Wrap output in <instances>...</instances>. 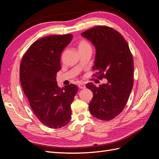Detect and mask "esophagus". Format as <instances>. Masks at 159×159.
Segmentation results:
<instances>
[{"label": "esophagus", "instance_id": "obj_1", "mask_svg": "<svg viewBox=\"0 0 159 159\" xmlns=\"http://www.w3.org/2000/svg\"><path fill=\"white\" fill-rule=\"evenodd\" d=\"M78 88L80 89H85V85L82 83H80L78 84Z\"/></svg>", "mask_w": 159, "mask_h": 159}]
</instances>
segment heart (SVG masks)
<instances>
[{"label":"heart","mask_w":159,"mask_h":159,"mask_svg":"<svg viewBox=\"0 0 159 159\" xmlns=\"http://www.w3.org/2000/svg\"><path fill=\"white\" fill-rule=\"evenodd\" d=\"M88 48H91V46L88 42H87L85 40H81L78 42V49L79 52L85 49H88Z\"/></svg>","instance_id":"obj_1"}]
</instances>
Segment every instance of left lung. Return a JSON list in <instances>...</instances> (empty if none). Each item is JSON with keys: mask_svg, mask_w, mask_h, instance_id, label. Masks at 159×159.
I'll return each instance as SVG.
<instances>
[{"mask_svg": "<svg viewBox=\"0 0 159 159\" xmlns=\"http://www.w3.org/2000/svg\"><path fill=\"white\" fill-rule=\"evenodd\" d=\"M95 48L93 70L98 78H106L107 84L97 88L92 83L86 88L93 96L89 103L91 114L104 121L122 112L133 86V58L123 36L113 28L98 26L81 33Z\"/></svg>", "mask_w": 159, "mask_h": 159, "instance_id": "left-lung-1", "label": "left lung"}]
</instances>
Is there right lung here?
<instances>
[{"mask_svg":"<svg viewBox=\"0 0 159 159\" xmlns=\"http://www.w3.org/2000/svg\"><path fill=\"white\" fill-rule=\"evenodd\" d=\"M73 36L52 35L42 38L29 47L20 66L22 87L39 121L52 129L66 125L71 118V103L78 87L60 88L56 74L61 69L60 56Z\"/></svg>","mask_w":159,"mask_h":159,"instance_id":"obj_1","label":"right lung"}]
</instances>
